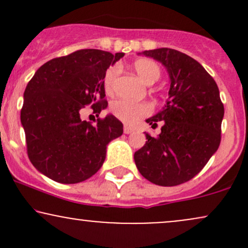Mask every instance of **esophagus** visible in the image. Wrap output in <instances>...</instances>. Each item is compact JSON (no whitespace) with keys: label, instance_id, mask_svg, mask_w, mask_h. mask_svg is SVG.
<instances>
[{"label":"esophagus","instance_id":"34e87169","mask_svg":"<svg viewBox=\"0 0 248 248\" xmlns=\"http://www.w3.org/2000/svg\"><path fill=\"white\" fill-rule=\"evenodd\" d=\"M133 128L132 127H129V126H124V134H130L133 132Z\"/></svg>","mask_w":248,"mask_h":248}]
</instances>
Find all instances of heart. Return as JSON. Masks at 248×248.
I'll use <instances>...</instances> for the list:
<instances>
[{
    "mask_svg": "<svg viewBox=\"0 0 248 248\" xmlns=\"http://www.w3.org/2000/svg\"><path fill=\"white\" fill-rule=\"evenodd\" d=\"M134 70L140 77V79L144 84L153 85L160 79L161 69L155 62L150 59H139L134 62ZM120 75V67L118 65L109 67L105 73L104 86L107 93H113L115 90L116 81ZM110 112L115 118L121 120L124 124H134L139 119L143 118L152 112V107L144 102H132L128 100H115L110 105Z\"/></svg>",
    "mask_w": 248,
    "mask_h": 248,
    "instance_id": "obj_1",
    "label": "heart"
}]
</instances>
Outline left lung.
Segmentation results:
<instances>
[{
  "label": "left lung",
  "instance_id": "obj_1",
  "mask_svg": "<svg viewBox=\"0 0 248 248\" xmlns=\"http://www.w3.org/2000/svg\"><path fill=\"white\" fill-rule=\"evenodd\" d=\"M164 65L170 78L163 109L147 119L157 136L146 134V144L134 154L139 171L156 186H175L205 167L220 144L224 105L216 81L197 61L177 50L143 51Z\"/></svg>",
  "mask_w": 248,
  "mask_h": 248
}]
</instances>
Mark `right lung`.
Returning <instances> with one entry per match:
<instances>
[{"label": "right lung", "instance_id": "1", "mask_svg": "<svg viewBox=\"0 0 248 248\" xmlns=\"http://www.w3.org/2000/svg\"><path fill=\"white\" fill-rule=\"evenodd\" d=\"M124 57L95 49L51 59L36 71L24 91L21 122L33 167L53 181L75 184L92 177L106 158L107 144L124 133L114 115L82 121L80 110L92 105L100 114L105 73Z\"/></svg>", "mask_w": 248, "mask_h": 248}]
</instances>
